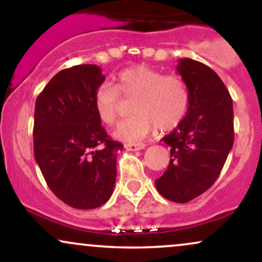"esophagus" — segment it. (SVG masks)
I'll list each match as a JSON object with an SVG mask.
<instances>
[{"instance_id":"obj_1","label":"esophagus","mask_w":262,"mask_h":262,"mask_svg":"<svg viewBox=\"0 0 262 262\" xmlns=\"http://www.w3.org/2000/svg\"><path fill=\"white\" fill-rule=\"evenodd\" d=\"M124 148L129 151H138V150H143L145 148V145L143 143H128L125 144Z\"/></svg>"}]
</instances>
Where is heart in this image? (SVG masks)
Instances as JSON below:
<instances>
[{
  "mask_svg": "<svg viewBox=\"0 0 262 262\" xmlns=\"http://www.w3.org/2000/svg\"><path fill=\"white\" fill-rule=\"evenodd\" d=\"M134 100L133 117L125 119L114 130L122 141H138L154 132L171 130L185 118L188 108V90L177 75H164L145 65H135L121 71L116 85L102 83L93 96V107L98 119L113 125L121 113L122 98Z\"/></svg>",
  "mask_w": 262,
  "mask_h": 262,
  "instance_id": "obj_1",
  "label": "heart"
}]
</instances>
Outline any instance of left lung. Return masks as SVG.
Listing matches in <instances>:
<instances>
[{
  "instance_id": "1",
  "label": "left lung",
  "mask_w": 262,
  "mask_h": 262,
  "mask_svg": "<svg viewBox=\"0 0 262 262\" xmlns=\"http://www.w3.org/2000/svg\"><path fill=\"white\" fill-rule=\"evenodd\" d=\"M176 70L188 90V108L182 122L164 137L171 159L155 186L167 200L186 203L218 179L233 148L234 113L229 91L209 66L185 58Z\"/></svg>"
}]
</instances>
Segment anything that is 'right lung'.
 <instances>
[{"label":"right lung","mask_w":262,"mask_h":262,"mask_svg":"<svg viewBox=\"0 0 262 262\" xmlns=\"http://www.w3.org/2000/svg\"><path fill=\"white\" fill-rule=\"evenodd\" d=\"M106 77L97 65L58 73L35 101L34 156L49 188L77 209H93L112 196L123 144L101 125L93 96Z\"/></svg>","instance_id":"1"}]
</instances>
